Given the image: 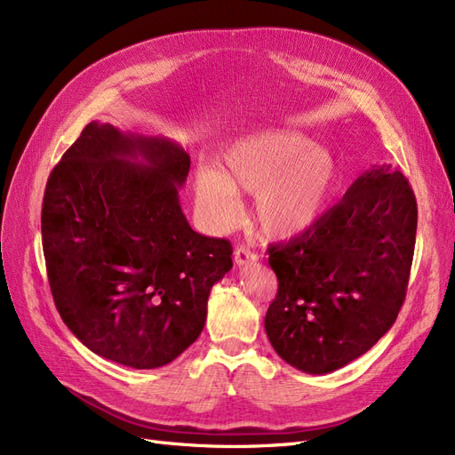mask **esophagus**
<instances>
[{
  "mask_svg": "<svg viewBox=\"0 0 455 455\" xmlns=\"http://www.w3.org/2000/svg\"><path fill=\"white\" fill-rule=\"evenodd\" d=\"M233 256H235V264L237 266L254 264V261L258 259V254L252 252L251 249H246V246H237L235 252H233Z\"/></svg>",
  "mask_w": 455,
  "mask_h": 455,
  "instance_id": "1",
  "label": "esophagus"
}]
</instances>
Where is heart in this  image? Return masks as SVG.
<instances>
[{"label":"heart","instance_id":"1","mask_svg":"<svg viewBox=\"0 0 455 455\" xmlns=\"http://www.w3.org/2000/svg\"><path fill=\"white\" fill-rule=\"evenodd\" d=\"M338 184L334 157L296 132H266L241 140L222 156V171L199 167L196 201L218 229L239 222V191L254 194V216L271 239H294L311 229L332 203Z\"/></svg>","mask_w":455,"mask_h":455}]
</instances>
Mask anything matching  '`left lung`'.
Wrapping results in <instances>:
<instances>
[{
    "label": "left lung",
    "instance_id": "left-lung-1",
    "mask_svg": "<svg viewBox=\"0 0 455 455\" xmlns=\"http://www.w3.org/2000/svg\"><path fill=\"white\" fill-rule=\"evenodd\" d=\"M416 229L406 178L374 164L311 229L271 246L279 292L266 332L281 359L319 376L376 346L404 301Z\"/></svg>",
    "mask_w": 455,
    "mask_h": 455
}]
</instances>
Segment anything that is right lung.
Instances as JSON below:
<instances>
[{"label": "right lung", "mask_w": 455, "mask_h": 455, "mask_svg": "<svg viewBox=\"0 0 455 455\" xmlns=\"http://www.w3.org/2000/svg\"><path fill=\"white\" fill-rule=\"evenodd\" d=\"M188 172V151L167 136L91 121L49 176L41 235L54 306L108 361L172 363L233 267L229 241L201 235L182 212Z\"/></svg>", "instance_id": "add662e5"}]
</instances>
